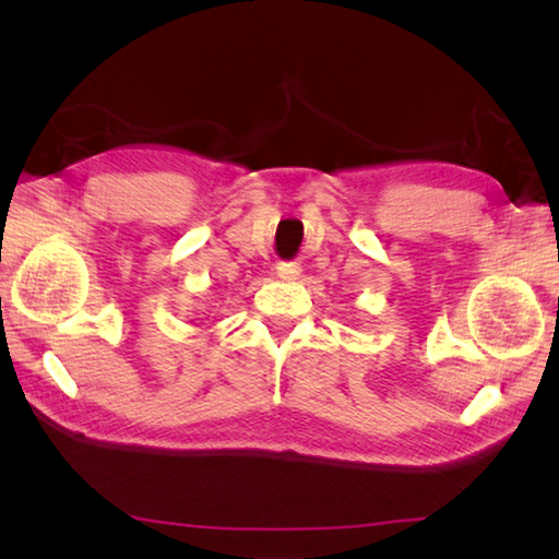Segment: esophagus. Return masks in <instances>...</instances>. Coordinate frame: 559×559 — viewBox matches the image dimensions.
Returning <instances> with one entry per match:
<instances>
[{
    "label": "esophagus",
    "instance_id": "obj_1",
    "mask_svg": "<svg viewBox=\"0 0 559 559\" xmlns=\"http://www.w3.org/2000/svg\"><path fill=\"white\" fill-rule=\"evenodd\" d=\"M300 264L298 261H283V264H278L276 266V276L281 278V281H295L300 276Z\"/></svg>",
    "mask_w": 559,
    "mask_h": 559
}]
</instances>
